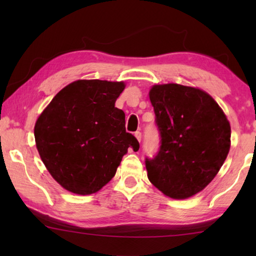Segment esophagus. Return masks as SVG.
<instances>
[{
  "instance_id": "obj_1",
  "label": "esophagus",
  "mask_w": 256,
  "mask_h": 256,
  "mask_svg": "<svg viewBox=\"0 0 256 256\" xmlns=\"http://www.w3.org/2000/svg\"><path fill=\"white\" fill-rule=\"evenodd\" d=\"M134 135H135V138H136L138 142H140V140H142V133H140V131H136L134 133Z\"/></svg>"
}]
</instances>
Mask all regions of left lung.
Listing matches in <instances>:
<instances>
[{"instance_id":"8db88e82","label":"left lung","mask_w":256,"mask_h":256,"mask_svg":"<svg viewBox=\"0 0 256 256\" xmlns=\"http://www.w3.org/2000/svg\"><path fill=\"white\" fill-rule=\"evenodd\" d=\"M160 150L146 158L150 182L172 199H186L211 182L226 158L231 128L212 96L192 86L155 84L150 91Z\"/></svg>"}]
</instances>
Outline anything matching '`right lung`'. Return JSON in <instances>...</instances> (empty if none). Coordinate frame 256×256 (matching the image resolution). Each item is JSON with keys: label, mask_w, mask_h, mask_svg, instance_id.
Masks as SVG:
<instances>
[{"label": "right lung", "mask_w": 256, "mask_h": 256, "mask_svg": "<svg viewBox=\"0 0 256 256\" xmlns=\"http://www.w3.org/2000/svg\"><path fill=\"white\" fill-rule=\"evenodd\" d=\"M124 82L77 80L54 96L37 118L38 153L52 178L68 192L90 194L111 180L122 157L140 144L125 130L116 101Z\"/></svg>", "instance_id": "1"}]
</instances>
